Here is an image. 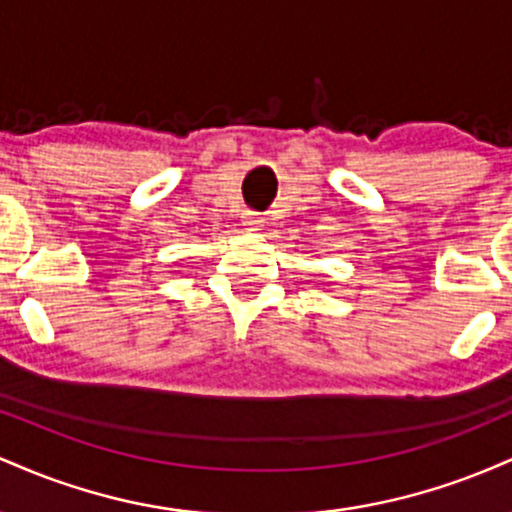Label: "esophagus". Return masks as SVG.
Masks as SVG:
<instances>
[{"instance_id":"34e87169","label":"esophagus","mask_w":512,"mask_h":512,"mask_svg":"<svg viewBox=\"0 0 512 512\" xmlns=\"http://www.w3.org/2000/svg\"><path fill=\"white\" fill-rule=\"evenodd\" d=\"M245 226L250 228V231H260L262 228V219L257 214H252V211H248V214H245Z\"/></svg>"}]
</instances>
